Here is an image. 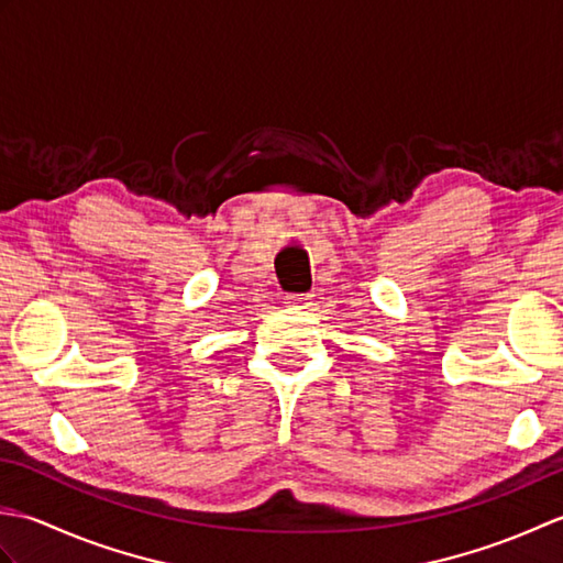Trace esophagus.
Instances as JSON below:
<instances>
[{"instance_id": "esophagus-1", "label": "esophagus", "mask_w": 563, "mask_h": 563, "mask_svg": "<svg viewBox=\"0 0 563 563\" xmlns=\"http://www.w3.org/2000/svg\"><path fill=\"white\" fill-rule=\"evenodd\" d=\"M290 302H292L295 307H307V305H309V295H292Z\"/></svg>"}]
</instances>
